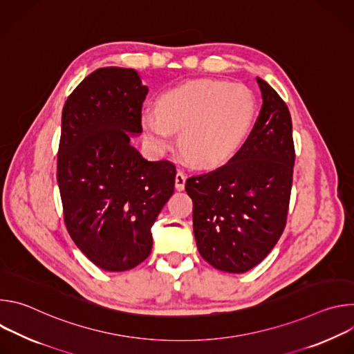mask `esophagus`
Instances as JSON below:
<instances>
[{
  "instance_id": "obj_1",
  "label": "esophagus",
  "mask_w": 354,
  "mask_h": 354,
  "mask_svg": "<svg viewBox=\"0 0 354 354\" xmlns=\"http://www.w3.org/2000/svg\"><path fill=\"white\" fill-rule=\"evenodd\" d=\"M185 183H186V175L182 171H178L176 178H175V186L178 190H183L185 189Z\"/></svg>"
}]
</instances>
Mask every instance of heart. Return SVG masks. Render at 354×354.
Wrapping results in <instances>:
<instances>
[{"label": "heart", "mask_w": 354, "mask_h": 354, "mask_svg": "<svg viewBox=\"0 0 354 354\" xmlns=\"http://www.w3.org/2000/svg\"><path fill=\"white\" fill-rule=\"evenodd\" d=\"M257 99L243 84L197 80L164 92L157 112H145V134L160 149L171 148L175 131L180 148L197 165H217L235 154L249 134Z\"/></svg>", "instance_id": "heart-1"}]
</instances>
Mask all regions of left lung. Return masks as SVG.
<instances>
[{
  "instance_id": "1",
  "label": "left lung",
  "mask_w": 354,
  "mask_h": 354,
  "mask_svg": "<svg viewBox=\"0 0 354 354\" xmlns=\"http://www.w3.org/2000/svg\"><path fill=\"white\" fill-rule=\"evenodd\" d=\"M263 104L254 129L224 165L186 180L196 245L206 262L228 273L261 263L281 236L290 205L295 149L288 108L257 78Z\"/></svg>"
}]
</instances>
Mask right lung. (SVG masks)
I'll use <instances>...</instances> for the list:
<instances>
[{
  "label": "right lung",
  "mask_w": 354,
  "mask_h": 354,
  "mask_svg": "<svg viewBox=\"0 0 354 354\" xmlns=\"http://www.w3.org/2000/svg\"><path fill=\"white\" fill-rule=\"evenodd\" d=\"M148 88L131 68L91 73L63 108L57 183L66 228L97 268L124 272L153 248L151 227L174 193V162L148 161L130 142L140 134Z\"/></svg>",
  "instance_id": "right-lung-1"
}]
</instances>
